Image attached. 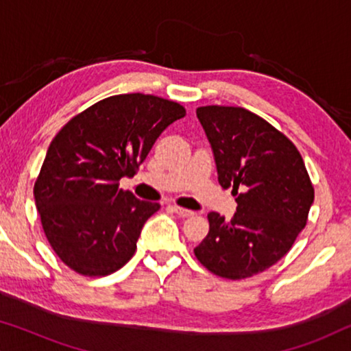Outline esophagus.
Returning a JSON list of instances; mask_svg holds the SVG:
<instances>
[{
    "label": "esophagus",
    "mask_w": 351,
    "mask_h": 351,
    "mask_svg": "<svg viewBox=\"0 0 351 351\" xmlns=\"http://www.w3.org/2000/svg\"><path fill=\"white\" fill-rule=\"evenodd\" d=\"M172 210H174V213L177 214V215H180V217H191V215H193L195 213L193 210H190V209H185V208H180V206H172Z\"/></svg>",
    "instance_id": "esophagus-1"
}]
</instances>
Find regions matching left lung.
Here are the masks:
<instances>
[{
  "instance_id": "1",
  "label": "left lung",
  "mask_w": 351,
  "mask_h": 351,
  "mask_svg": "<svg viewBox=\"0 0 351 351\" xmlns=\"http://www.w3.org/2000/svg\"><path fill=\"white\" fill-rule=\"evenodd\" d=\"M213 148L219 184L232 186V220L209 213L195 256L214 275L243 280L285 257L304 230L315 190L299 150L265 119L241 107L196 108Z\"/></svg>"
}]
</instances>
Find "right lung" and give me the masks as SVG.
Returning a JSON list of instances; mask_svg holds the SVG:
<instances>
[{
    "instance_id": "1",
    "label": "right lung",
    "mask_w": 351,
    "mask_h": 351,
    "mask_svg": "<svg viewBox=\"0 0 351 351\" xmlns=\"http://www.w3.org/2000/svg\"><path fill=\"white\" fill-rule=\"evenodd\" d=\"M180 104L150 94L112 95L71 118L52 138L35 182L36 209L51 247L71 270L107 276L131 261L143 223L160 209L119 189Z\"/></svg>"
}]
</instances>
